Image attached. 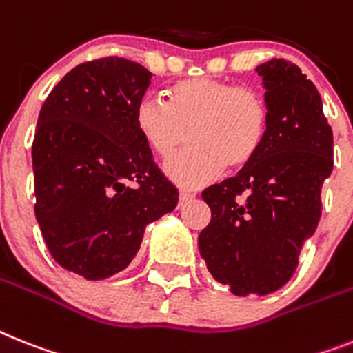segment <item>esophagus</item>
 Returning <instances> with one entry per match:
<instances>
[{
  "label": "esophagus",
  "mask_w": 353,
  "mask_h": 353,
  "mask_svg": "<svg viewBox=\"0 0 353 353\" xmlns=\"http://www.w3.org/2000/svg\"><path fill=\"white\" fill-rule=\"evenodd\" d=\"M194 194L189 193V191H180V205L185 202H189V200H193Z\"/></svg>",
  "instance_id": "34e87169"
}]
</instances>
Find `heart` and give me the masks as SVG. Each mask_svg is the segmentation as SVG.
I'll return each instance as SVG.
<instances>
[{
    "label": "heart",
    "instance_id": "b5f03b06",
    "mask_svg": "<svg viewBox=\"0 0 353 353\" xmlns=\"http://www.w3.org/2000/svg\"><path fill=\"white\" fill-rule=\"evenodd\" d=\"M135 128L155 155H173L185 142L191 148L171 157L165 174L183 188H200L227 170H241L260 153L269 130L263 97L238 84L209 77L185 79L162 99H142Z\"/></svg>",
    "mask_w": 353,
    "mask_h": 353
}]
</instances>
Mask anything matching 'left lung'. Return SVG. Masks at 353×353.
I'll return each mask as SVG.
<instances>
[{"instance_id":"1","label":"left lung","mask_w":353,"mask_h":353,"mask_svg":"<svg viewBox=\"0 0 353 353\" xmlns=\"http://www.w3.org/2000/svg\"><path fill=\"white\" fill-rule=\"evenodd\" d=\"M256 72L269 110L267 137L240 173L203 191L211 222L198 236L209 272L234 296H267L292 278L334 168V137L316 86L285 59Z\"/></svg>"}]
</instances>
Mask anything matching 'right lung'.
Listing matches in <instances>:
<instances>
[{
    "label": "right lung",
    "instance_id": "1",
    "mask_svg": "<svg viewBox=\"0 0 353 353\" xmlns=\"http://www.w3.org/2000/svg\"><path fill=\"white\" fill-rule=\"evenodd\" d=\"M151 77L122 57L83 63L39 112L32 144L37 223L52 258L90 281L126 269L145 225L179 203V189L135 128Z\"/></svg>",
    "mask_w": 353,
    "mask_h": 353
}]
</instances>
